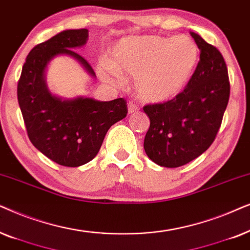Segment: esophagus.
I'll return each instance as SVG.
<instances>
[{
	"label": "esophagus",
	"mask_w": 250,
	"mask_h": 250,
	"mask_svg": "<svg viewBox=\"0 0 250 250\" xmlns=\"http://www.w3.org/2000/svg\"><path fill=\"white\" fill-rule=\"evenodd\" d=\"M139 109L138 105L135 104L134 102H129L128 104V113L129 114H134V113H136Z\"/></svg>",
	"instance_id": "34e87169"
}]
</instances>
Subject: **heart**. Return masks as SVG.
Returning a JSON list of instances; mask_svg holds the SVG:
<instances>
[{"label": "heart", "mask_w": 250, "mask_h": 250, "mask_svg": "<svg viewBox=\"0 0 250 250\" xmlns=\"http://www.w3.org/2000/svg\"><path fill=\"white\" fill-rule=\"evenodd\" d=\"M197 43L186 35H138L123 38L109 50L108 62L98 73L105 82L119 84L121 74L135 76L142 102L164 104L185 90L199 62Z\"/></svg>", "instance_id": "heart-1"}]
</instances>
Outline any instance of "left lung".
I'll list each match as a JSON object with an SVG mask.
<instances>
[{
    "label": "left lung",
    "instance_id": "8db88e82",
    "mask_svg": "<svg viewBox=\"0 0 250 250\" xmlns=\"http://www.w3.org/2000/svg\"><path fill=\"white\" fill-rule=\"evenodd\" d=\"M191 36L200 61L185 90L170 102L143 108L151 122L144 149L161 167H181L207 151L229 103V74L222 53L199 34L191 32Z\"/></svg>",
    "mask_w": 250,
    "mask_h": 250
}]
</instances>
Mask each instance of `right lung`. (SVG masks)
Here are the masks:
<instances>
[{"label":"right lung","instance_id":"add662e5","mask_svg":"<svg viewBox=\"0 0 250 250\" xmlns=\"http://www.w3.org/2000/svg\"><path fill=\"white\" fill-rule=\"evenodd\" d=\"M89 31L66 29L40 43L28 53L17 96L32 144L56 164L80 167L97 155L106 132L127 116V102L116 98L99 102L94 98H61L51 94L45 71L57 56L74 58L84 71L96 78L94 69L74 50L88 41Z\"/></svg>","mask_w":250,"mask_h":250}]
</instances>
